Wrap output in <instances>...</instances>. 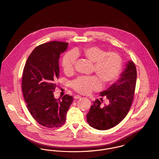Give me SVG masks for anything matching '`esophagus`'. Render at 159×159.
<instances>
[{
    "label": "esophagus",
    "instance_id": "obj_1",
    "mask_svg": "<svg viewBox=\"0 0 159 159\" xmlns=\"http://www.w3.org/2000/svg\"><path fill=\"white\" fill-rule=\"evenodd\" d=\"M74 99H80V98H81V96L79 95H75L74 96Z\"/></svg>",
    "mask_w": 159,
    "mask_h": 159
}]
</instances>
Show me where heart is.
<instances>
[{"mask_svg": "<svg viewBox=\"0 0 159 159\" xmlns=\"http://www.w3.org/2000/svg\"><path fill=\"white\" fill-rule=\"evenodd\" d=\"M81 55L93 64V71L104 85L113 83L119 77L122 69L120 55L114 52L106 53L95 46L85 47L74 52H68L62 59V67L65 74L70 75L74 70L76 55ZM72 88L81 94H89L100 89L101 84L96 76L79 77L71 82Z\"/></svg>", "mask_w": 159, "mask_h": 159, "instance_id": "obj_1", "label": "heart"}]
</instances>
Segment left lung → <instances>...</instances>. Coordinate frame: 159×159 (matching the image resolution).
Listing matches in <instances>:
<instances>
[{"label":"left lung","instance_id":"8db88e82","mask_svg":"<svg viewBox=\"0 0 159 159\" xmlns=\"http://www.w3.org/2000/svg\"><path fill=\"white\" fill-rule=\"evenodd\" d=\"M136 77L135 64L128 61L119 80L100 93L101 96L106 97L108 104L102 105V98L93 102L87 115L91 127L99 130L108 129L118 125L126 117L133 100Z\"/></svg>","mask_w":159,"mask_h":159}]
</instances>
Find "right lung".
<instances>
[{
	"label": "right lung",
	"mask_w": 159,
	"mask_h": 159,
	"mask_svg": "<svg viewBox=\"0 0 159 159\" xmlns=\"http://www.w3.org/2000/svg\"><path fill=\"white\" fill-rule=\"evenodd\" d=\"M68 43L52 41L37 46L29 56L22 78V91L32 117L41 125L57 128L63 125L73 101L66 95L55 99L56 80L59 77V59Z\"/></svg>",
	"instance_id": "1"
}]
</instances>
